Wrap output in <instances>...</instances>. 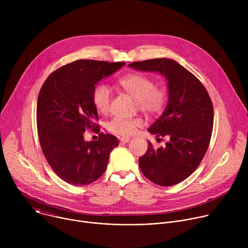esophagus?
Here are the masks:
<instances>
[{"label": "esophagus", "mask_w": 248, "mask_h": 248, "mask_svg": "<svg viewBox=\"0 0 248 248\" xmlns=\"http://www.w3.org/2000/svg\"><path fill=\"white\" fill-rule=\"evenodd\" d=\"M120 140L122 141V142L126 143V142H128V141L130 140V137H128V136H122V137L120 138Z\"/></svg>", "instance_id": "1"}]
</instances>
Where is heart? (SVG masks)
<instances>
[{
    "label": "heart",
    "instance_id": "1",
    "mask_svg": "<svg viewBox=\"0 0 248 248\" xmlns=\"http://www.w3.org/2000/svg\"><path fill=\"white\" fill-rule=\"evenodd\" d=\"M119 85L131 98L136 101L139 111L147 115L161 114L168 103V93L156 86L153 78L139 73L127 74L118 80ZM112 101V91L108 85L98 83L92 91V102L99 113L106 114L110 110ZM142 124L139 118L124 119L115 117L106 124L107 129L117 135H130L137 127Z\"/></svg>",
    "mask_w": 248,
    "mask_h": 248
}]
</instances>
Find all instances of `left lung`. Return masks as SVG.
<instances>
[{"label":"left lung","instance_id":"obj_1","mask_svg":"<svg viewBox=\"0 0 248 248\" xmlns=\"http://www.w3.org/2000/svg\"><path fill=\"white\" fill-rule=\"evenodd\" d=\"M130 67L158 72L166 77L169 102L163 115L148 128L158 140L168 141L160 148L149 142L146 153L139 158V168L152 183L171 186L187 179L197 169L210 144L214 110L201 81L170 59L133 62Z\"/></svg>","mask_w":248,"mask_h":248}]
</instances>
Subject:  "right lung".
Listing matches in <instances>:
<instances>
[{
    "instance_id": "obj_1",
    "label": "right lung",
    "mask_w": 248,
    "mask_h": 248,
    "mask_svg": "<svg viewBox=\"0 0 248 248\" xmlns=\"http://www.w3.org/2000/svg\"><path fill=\"white\" fill-rule=\"evenodd\" d=\"M124 62L78 60L53 72L43 83L37 101V131L42 152L56 174L65 183L87 186L107 169L118 138L100 132L98 140L86 143L83 134L100 131L92 102L95 84L109 77Z\"/></svg>"
}]
</instances>
